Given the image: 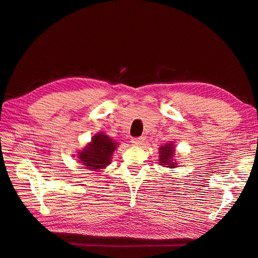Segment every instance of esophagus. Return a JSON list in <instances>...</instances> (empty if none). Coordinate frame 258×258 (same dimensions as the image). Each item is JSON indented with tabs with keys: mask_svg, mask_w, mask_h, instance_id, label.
Wrapping results in <instances>:
<instances>
[{
	"mask_svg": "<svg viewBox=\"0 0 258 258\" xmlns=\"http://www.w3.org/2000/svg\"><path fill=\"white\" fill-rule=\"evenodd\" d=\"M144 141H145V139L143 137H141V138L132 139L131 143H132V145H135V146H141V145L144 144Z\"/></svg>",
	"mask_w": 258,
	"mask_h": 258,
	"instance_id": "esophagus-1",
	"label": "esophagus"
}]
</instances>
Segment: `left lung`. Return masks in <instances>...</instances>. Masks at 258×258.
<instances>
[{
    "mask_svg": "<svg viewBox=\"0 0 258 258\" xmlns=\"http://www.w3.org/2000/svg\"><path fill=\"white\" fill-rule=\"evenodd\" d=\"M175 155V145L173 141L162 145L159 147V165L173 169L178 166V161L174 159Z\"/></svg>",
    "mask_w": 258,
    "mask_h": 258,
    "instance_id": "1",
    "label": "left lung"
}]
</instances>
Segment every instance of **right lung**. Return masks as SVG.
<instances>
[{
	"label": "right lung",
	"instance_id": "1",
	"mask_svg": "<svg viewBox=\"0 0 258 258\" xmlns=\"http://www.w3.org/2000/svg\"><path fill=\"white\" fill-rule=\"evenodd\" d=\"M117 145L118 143L113 141L107 135L98 132L83 150L77 152L76 158L85 169L100 172L111 163Z\"/></svg>",
	"mask_w": 258,
	"mask_h": 258
}]
</instances>
